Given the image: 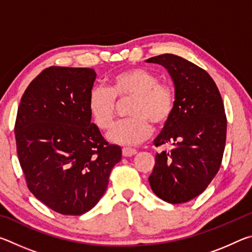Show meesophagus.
<instances>
[{
	"label": "esophagus",
	"instance_id": "34e87169",
	"mask_svg": "<svg viewBox=\"0 0 252 252\" xmlns=\"http://www.w3.org/2000/svg\"><path fill=\"white\" fill-rule=\"evenodd\" d=\"M138 153L135 149H130V148H123L122 149V156L123 157H132Z\"/></svg>",
	"mask_w": 252,
	"mask_h": 252
}]
</instances>
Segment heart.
<instances>
[{
    "label": "heart",
    "mask_w": 252,
    "mask_h": 252,
    "mask_svg": "<svg viewBox=\"0 0 252 252\" xmlns=\"http://www.w3.org/2000/svg\"><path fill=\"white\" fill-rule=\"evenodd\" d=\"M133 96L129 116L119 121L108 132V139L120 146H136L152 134L153 122L163 126L172 117L176 108V91L171 85L159 82L152 72L131 67L118 72L110 80V88L96 85L89 93L88 108L95 125L102 130L112 126L118 100Z\"/></svg>",
    "instance_id": "heart-1"
}]
</instances>
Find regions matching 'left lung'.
Masks as SVG:
<instances>
[{
	"instance_id": "8db88e82",
	"label": "left lung",
	"mask_w": 252,
	"mask_h": 252,
	"mask_svg": "<svg viewBox=\"0 0 252 252\" xmlns=\"http://www.w3.org/2000/svg\"><path fill=\"white\" fill-rule=\"evenodd\" d=\"M164 66L176 91V108L155 140L171 143V151L156 155L149 177L151 189L169 203H185L198 197L219 171L222 161L227 118L215 81L192 62L174 54L147 60Z\"/></svg>"
}]
</instances>
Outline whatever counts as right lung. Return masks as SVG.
I'll return each mask as SVG.
<instances>
[{
	"instance_id": "right-lung-1",
	"label": "right lung",
	"mask_w": 252,
	"mask_h": 252,
	"mask_svg": "<svg viewBox=\"0 0 252 252\" xmlns=\"http://www.w3.org/2000/svg\"><path fill=\"white\" fill-rule=\"evenodd\" d=\"M95 78L88 67L50 66L29 84L18 109L16 151L29 190L61 215L91 210L122 157L91 122Z\"/></svg>"
}]
</instances>
